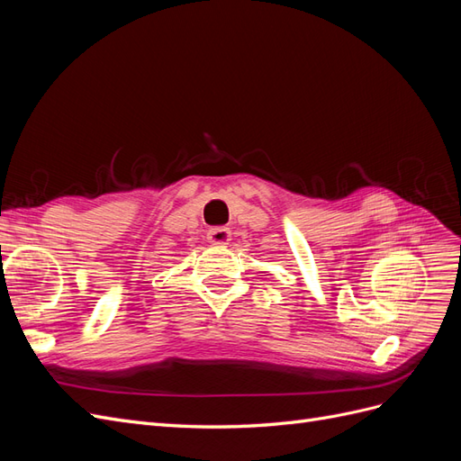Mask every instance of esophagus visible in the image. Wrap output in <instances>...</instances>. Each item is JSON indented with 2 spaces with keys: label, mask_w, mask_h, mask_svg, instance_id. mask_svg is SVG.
Returning a JSON list of instances; mask_svg holds the SVG:
<instances>
[{
  "label": "esophagus",
  "mask_w": 461,
  "mask_h": 461,
  "mask_svg": "<svg viewBox=\"0 0 461 461\" xmlns=\"http://www.w3.org/2000/svg\"><path fill=\"white\" fill-rule=\"evenodd\" d=\"M207 240L213 246H225L230 242V229L227 227H215L207 232Z\"/></svg>",
  "instance_id": "esophagus-1"
}]
</instances>
